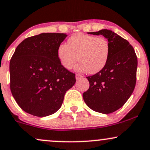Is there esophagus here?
I'll list each match as a JSON object with an SVG mask.
<instances>
[{
	"label": "esophagus",
	"instance_id": "esophagus-1",
	"mask_svg": "<svg viewBox=\"0 0 150 150\" xmlns=\"http://www.w3.org/2000/svg\"><path fill=\"white\" fill-rule=\"evenodd\" d=\"M75 77H76V80H80V79L82 78V76L80 75V74H76V75H75Z\"/></svg>",
	"mask_w": 150,
	"mask_h": 150
}]
</instances>
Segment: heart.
I'll list each match as a JSON object with an SVG mask.
<instances>
[{"label": "heart", "instance_id": "1", "mask_svg": "<svg viewBox=\"0 0 150 150\" xmlns=\"http://www.w3.org/2000/svg\"><path fill=\"white\" fill-rule=\"evenodd\" d=\"M110 54L107 39L83 33L73 34L68 40V45L61 44L57 49V57L63 67L70 70L80 61L75 69L89 74L98 73L105 67Z\"/></svg>", "mask_w": 150, "mask_h": 150}]
</instances>
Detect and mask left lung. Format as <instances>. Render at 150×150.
<instances>
[{"label":"left lung","mask_w":150,"mask_h":150,"mask_svg":"<svg viewBox=\"0 0 150 150\" xmlns=\"http://www.w3.org/2000/svg\"><path fill=\"white\" fill-rule=\"evenodd\" d=\"M89 33L106 38L110 54L101 71L86 77L89 88L83 93V98L93 110L110 114L122 108L132 94L136 82L137 57L127 40L112 30L102 29Z\"/></svg>","instance_id":"left-lung-1"}]
</instances>
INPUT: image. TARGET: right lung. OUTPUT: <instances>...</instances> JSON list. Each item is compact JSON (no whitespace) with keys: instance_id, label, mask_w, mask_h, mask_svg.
Listing matches in <instances>:
<instances>
[{"instance_id":"obj_1","label":"right lung","mask_w":150,"mask_h":150,"mask_svg":"<svg viewBox=\"0 0 150 150\" xmlns=\"http://www.w3.org/2000/svg\"><path fill=\"white\" fill-rule=\"evenodd\" d=\"M67 35L46 33L27 38L10 62V90L23 111L46 117L61 108L65 93L75 84V75L63 67L57 49Z\"/></svg>"}]
</instances>
